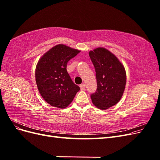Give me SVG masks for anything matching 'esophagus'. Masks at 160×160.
<instances>
[{"label":"esophagus","instance_id":"obj_1","mask_svg":"<svg viewBox=\"0 0 160 160\" xmlns=\"http://www.w3.org/2000/svg\"><path fill=\"white\" fill-rule=\"evenodd\" d=\"M80 88H81V90H84L85 88V85L84 83L80 85Z\"/></svg>","mask_w":160,"mask_h":160}]
</instances>
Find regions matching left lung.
<instances>
[{
	"mask_svg": "<svg viewBox=\"0 0 160 160\" xmlns=\"http://www.w3.org/2000/svg\"><path fill=\"white\" fill-rule=\"evenodd\" d=\"M96 72L97 91L91 95L93 105L105 110L117 104L122 98L126 84L123 65L112 52L99 47L89 52Z\"/></svg>",
	"mask_w": 160,
	"mask_h": 160,
	"instance_id": "left-lung-1",
	"label": "left lung"
}]
</instances>
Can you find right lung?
Returning <instances> with one entry per match:
<instances>
[{"instance_id": "1", "label": "right lung", "mask_w": 160, "mask_h": 160, "mask_svg": "<svg viewBox=\"0 0 160 160\" xmlns=\"http://www.w3.org/2000/svg\"><path fill=\"white\" fill-rule=\"evenodd\" d=\"M80 51L62 44L48 51L38 61L35 70L38 91L47 103L63 109L73 100L80 90L67 71V64Z\"/></svg>"}]
</instances>
